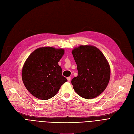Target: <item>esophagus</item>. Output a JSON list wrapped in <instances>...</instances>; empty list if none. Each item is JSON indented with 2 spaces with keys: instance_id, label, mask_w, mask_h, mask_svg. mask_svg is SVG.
Masks as SVG:
<instances>
[{
  "instance_id": "34e87169",
  "label": "esophagus",
  "mask_w": 134,
  "mask_h": 134,
  "mask_svg": "<svg viewBox=\"0 0 134 134\" xmlns=\"http://www.w3.org/2000/svg\"><path fill=\"white\" fill-rule=\"evenodd\" d=\"M67 80H68V82H70V79H71L70 77H67Z\"/></svg>"
}]
</instances>
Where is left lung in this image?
Listing matches in <instances>:
<instances>
[{"instance_id":"obj_1","label":"left lung","mask_w":134,"mask_h":134,"mask_svg":"<svg viewBox=\"0 0 134 134\" xmlns=\"http://www.w3.org/2000/svg\"><path fill=\"white\" fill-rule=\"evenodd\" d=\"M78 75L72 80L74 91L81 97L92 99L107 87L110 68L102 52L92 45H81L72 50Z\"/></svg>"}]
</instances>
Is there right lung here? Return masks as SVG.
Listing matches in <instances>:
<instances>
[{
	"label": "right lung",
	"instance_id": "obj_1",
	"mask_svg": "<svg viewBox=\"0 0 134 134\" xmlns=\"http://www.w3.org/2000/svg\"><path fill=\"white\" fill-rule=\"evenodd\" d=\"M64 49L42 47L34 51L25 61L22 80L27 91L42 100L54 96L67 80L62 75L58 62Z\"/></svg>",
	"mask_w": 134,
	"mask_h": 134
}]
</instances>
